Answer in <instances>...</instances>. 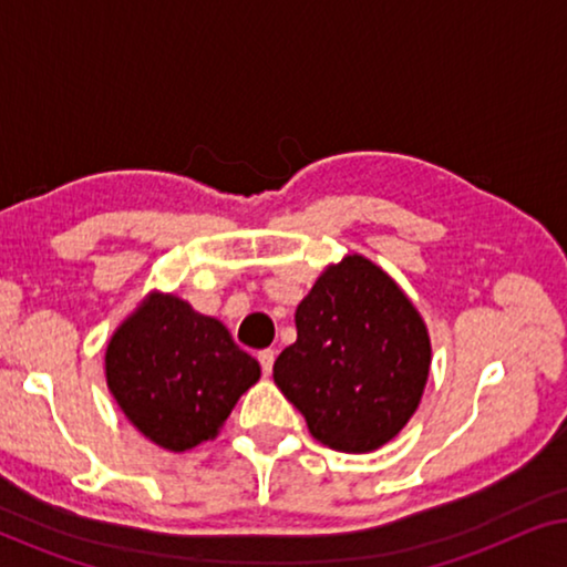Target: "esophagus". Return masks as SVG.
Masks as SVG:
<instances>
[{
	"instance_id": "34e87169",
	"label": "esophagus",
	"mask_w": 567,
	"mask_h": 567,
	"mask_svg": "<svg viewBox=\"0 0 567 567\" xmlns=\"http://www.w3.org/2000/svg\"><path fill=\"white\" fill-rule=\"evenodd\" d=\"M258 361H260V369H262V374H270V371H274V361H276V351H270V348H266V351H260L258 353Z\"/></svg>"
}]
</instances>
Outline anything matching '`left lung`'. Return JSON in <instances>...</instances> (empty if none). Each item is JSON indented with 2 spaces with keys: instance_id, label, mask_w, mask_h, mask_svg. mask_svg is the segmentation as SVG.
I'll return each instance as SVG.
<instances>
[{
  "instance_id": "left-lung-1",
  "label": "left lung",
  "mask_w": 567,
  "mask_h": 567,
  "mask_svg": "<svg viewBox=\"0 0 567 567\" xmlns=\"http://www.w3.org/2000/svg\"><path fill=\"white\" fill-rule=\"evenodd\" d=\"M297 343L274 363V382L336 452L384 446L421 405L431 338L405 291L382 268L346 255L299 301Z\"/></svg>"
}]
</instances>
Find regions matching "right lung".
Wrapping results in <instances>:
<instances>
[{
	"mask_svg": "<svg viewBox=\"0 0 567 567\" xmlns=\"http://www.w3.org/2000/svg\"><path fill=\"white\" fill-rule=\"evenodd\" d=\"M107 390L146 439L169 452L216 439L237 400L260 379L219 320L152 291L113 332Z\"/></svg>",
	"mask_w": 567,
	"mask_h": 567,
	"instance_id": "add662e5",
	"label": "right lung"
}]
</instances>
